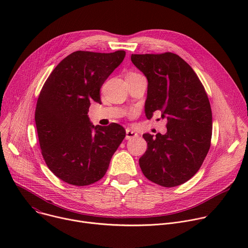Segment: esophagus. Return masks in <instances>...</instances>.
Segmentation results:
<instances>
[{
  "label": "esophagus",
  "instance_id": "1",
  "mask_svg": "<svg viewBox=\"0 0 248 248\" xmlns=\"http://www.w3.org/2000/svg\"><path fill=\"white\" fill-rule=\"evenodd\" d=\"M137 137V133L131 129H126L125 131V139L126 140H129V139H133Z\"/></svg>",
  "mask_w": 248,
  "mask_h": 248
}]
</instances>
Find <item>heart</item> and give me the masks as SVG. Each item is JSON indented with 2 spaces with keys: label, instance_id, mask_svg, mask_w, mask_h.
Instances as JSON below:
<instances>
[{
  "label": "heart",
  "instance_id": "b5f03b06",
  "mask_svg": "<svg viewBox=\"0 0 248 248\" xmlns=\"http://www.w3.org/2000/svg\"><path fill=\"white\" fill-rule=\"evenodd\" d=\"M135 76H138V74H136V73H129V74L126 76V78H128V77H135Z\"/></svg>",
  "mask_w": 248,
  "mask_h": 248
}]
</instances>
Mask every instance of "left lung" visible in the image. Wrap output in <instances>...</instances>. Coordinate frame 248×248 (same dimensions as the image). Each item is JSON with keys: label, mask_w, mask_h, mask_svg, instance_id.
Segmentation results:
<instances>
[{"label": "left lung", "mask_w": 248, "mask_h": 248, "mask_svg": "<svg viewBox=\"0 0 248 248\" xmlns=\"http://www.w3.org/2000/svg\"><path fill=\"white\" fill-rule=\"evenodd\" d=\"M148 80L145 115L167 119V132L144 133L148 148L139 159L146 178L165 187L190 180L200 169L212 137V111L192 67L173 53L131 55Z\"/></svg>", "instance_id": "1"}]
</instances>
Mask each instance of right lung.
I'll return each instance as SVG.
<instances>
[{
    "label": "right lung",
    "mask_w": 248,
    "mask_h": 248,
    "mask_svg": "<svg viewBox=\"0 0 248 248\" xmlns=\"http://www.w3.org/2000/svg\"><path fill=\"white\" fill-rule=\"evenodd\" d=\"M125 57L124 51H77L65 57L44 83L35 110L39 144L50 170L60 180L84 186L101 180L125 136L118 124L94 126L90 102Z\"/></svg>",
    "instance_id": "1"
}]
</instances>
